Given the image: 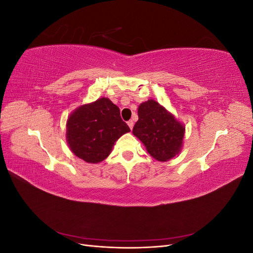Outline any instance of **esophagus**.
<instances>
[{"instance_id":"esophagus-1","label":"esophagus","mask_w":253,"mask_h":253,"mask_svg":"<svg viewBox=\"0 0 253 253\" xmlns=\"http://www.w3.org/2000/svg\"><path fill=\"white\" fill-rule=\"evenodd\" d=\"M127 126H129V128L132 129L133 126H134V121H133V120H128V121H127Z\"/></svg>"}]
</instances>
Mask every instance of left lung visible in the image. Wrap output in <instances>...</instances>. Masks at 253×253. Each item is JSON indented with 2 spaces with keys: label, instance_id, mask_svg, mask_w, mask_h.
Segmentation results:
<instances>
[{
  "label": "left lung",
  "instance_id": "1",
  "mask_svg": "<svg viewBox=\"0 0 253 253\" xmlns=\"http://www.w3.org/2000/svg\"><path fill=\"white\" fill-rule=\"evenodd\" d=\"M185 131V125L154 99L139 104L133 134L158 162H168L179 154Z\"/></svg>",
  "mask_w": 253,
  "mask_h": 253
}]
</instances>
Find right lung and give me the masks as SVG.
Returning a JSON list of instances; mask_svg holds the SVG:
<instances>
[{
	"mask_svg": "<svg viewBox=\"0 0 253 253\" xmlns=\"http://www.w3.org/2000/svg\"><path fill=\"white\" fill-rule=\"evenodd\" d=\"M131 132L120 117V110L109 98L78 106L66 121V141L74 154L88 164L108 157L115 142Z\"/></svg>",
	"mask_w": 253,
	"mask_h": 253,
	"instance_id": "1",
	"label": "right lung"
}]
</instances>
